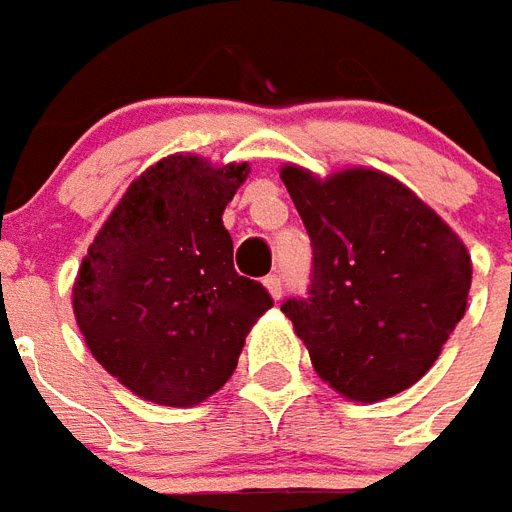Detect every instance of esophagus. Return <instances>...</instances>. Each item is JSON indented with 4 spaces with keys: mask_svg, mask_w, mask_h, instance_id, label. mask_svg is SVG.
<instances>
[{
    "mask_svg": "<svg viewBox=\"0 0 512 512\" xmlns=\"http://www.w3.org/2000/svg\"><path fill=\"white\" fill-rule=\"evenodd\" d=\"M266 288H268V293L274 296V299H282V293H285V285H282V277H279V274H271V277H266Z\"/></svg>",
    "mask_w": 512,
    "mask_h": 512,
    "instance_id": "esophagus-1",
    "label": "esophagus"
}]
</instances>
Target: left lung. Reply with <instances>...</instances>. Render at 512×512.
Instances as JSON below:
<instances>
[{
    "mask_svg": "<svg viewBox=\"0 0 512 512\" xmlns=\"http://www.w3.org/2000/svg\"><path fill=\"white\" fill-rule=\"evenodd\" d=\"M312 241L307 299H288L312 367L343 397L376 403L428 373L461 321L472 257L403 183L376 169L315 178L282 167Z\"/></svg>",
    "mask_w": 512,
    "mask_h": 512,
    "instance_id": "8db88e82",
    "label": "left lung"
}]
</instances>
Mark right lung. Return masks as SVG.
I'll list each match as a JSON object with an SVG mask.
<instances>
[{"label": "right lung", "instance_id": "add662e5", "mask_svg": "<svg viewBox=\"0 0 512 512\" xmlns=\"http://www.w3.org/2000/svg\"><path fill=\"white\" fill-rule=\"evenodd\" d=\"M249 164L161 158L117 202L73 282L90 354L134 395L197 406L227 384L249 329L274 307L233 266L222 213Z\"/></svg>", "mask_w": 512, "mask_h": 512}]
</instances>
